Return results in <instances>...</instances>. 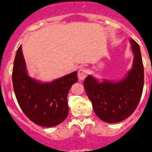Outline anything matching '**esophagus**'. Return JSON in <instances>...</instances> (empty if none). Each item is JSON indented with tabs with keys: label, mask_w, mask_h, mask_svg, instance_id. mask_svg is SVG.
<instances>
[{
	"label": "esophagus",
	"mask_w": 152,
	"mask_h": 152,
	"mask_svg": "<svg viewBox=\"0 0 152 152\" xmlns=\"http://www.w3.org/2000/svg\"><path fill=\"white\" fill-rule=\"evenodd\" d=\"M88 74V70L87 68H80V70L78 71V80L80 81L84 80L86 77H87V75Z\"/></svg>",
	"instance_id": "34e87169"
}]
</instances>
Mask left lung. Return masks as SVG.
I'll list each match as a JSON object with an SVG mask.
<instances>
[{
  "label": "left lung",
  "instance_id": "left-lung-1",
  "mask_svg": "<svg viewBox=\"0 0 152 152\" xmlns=\"http://www.w3.org/2000/svg\"><path fill=\"white\" fill-rule=\"evenodd\" d=\"M133 52L131 69L119 80L104 79L100 81L88 75L84 81L88 98L96 116L108 123L123 121L135 111L140 101L144 86V67L140 47L129 40Z\"/></svg>",
  "mask_w": 152,
  "mask_h": 152
}]
</instances>
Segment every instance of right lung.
<instances>
[{"label":"right lung","instance_id":"1","mask_svg":"<svg viewBox=\"0 0 152 152\" xmlns=\"http://www.w3.org/2000/svg\"><path fill=\"white\" fill-rule=\"evenodd\" d=\"M12 80L19 105L35 124L52 127L66 119L68 114L67 96L71 87L77 82V72L51 82L33 78L28 74L20 45L13 62Z\"/></svg>","mask_w":152,"mask_h":152}]
</instances>
